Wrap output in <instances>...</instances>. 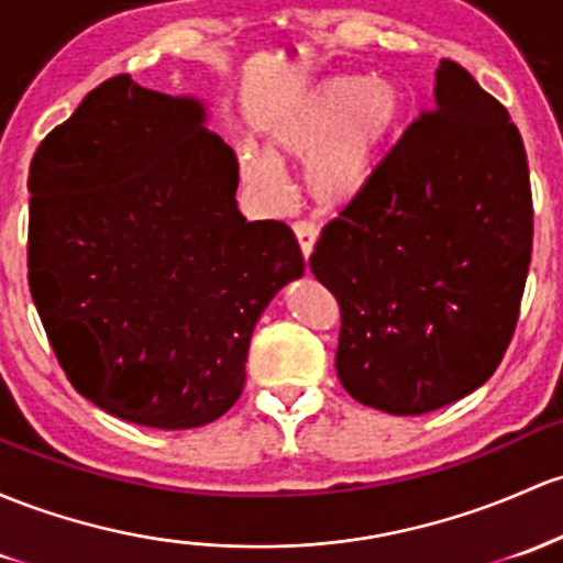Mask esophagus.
Returning <instances> with one entry per match:
<instances>
[{"instance_id":"1","label":"esophagus","mask_w":563,"mask_h":563,"mask_svg":"<svg viewBox=\"0 0 563 563\" xmlns=\"http://www.w3.org/2000/svg\"><path fill=\"white\" fill-rule=\"evenodd\" d=\"M294 234H296V243H299L301 256L310 258L314 251V243H318V227L310 224V221H299L294 224Z\"/></svg>"}]
</instances>
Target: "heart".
<instances>
[{
    "label": "heart",
    "instance_id": "heart-1",
    "mask_svg": "<svg viewBox=\"0 0 563 563\" xmlns=\"http://www.w3.org/2000/svg\"><path fill=\"white\" fill-rule=\"evenodd\" d=\"M409 96L393 77L331 74L288 96L267 120V146H240V176L264 206L286 200L277 163L305 165L307 197L325 213L366 195L404 125Z\"/></svg>",
    "mask_w": 563,
    "mask_h": 563
}]
</instances>
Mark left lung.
<instances>
[{"label":"left lung","instance_id":"obj_1","mask_svg":"<svg viewBox=\"0 0 563 563\" xmlns=\"http://www.w3.org/2000/svg\"><path fill=\"white\" fill-rule=\"evenodd\" d=\"M532 258L527 152L508 109L454 60L432 109L325 224L312 275L336 296V374L357 404L417 417L484 385Z\"/></svg>","mask_w":563,"mask_h":563}]
</instances>
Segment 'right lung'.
Returning <instances> with one entry per match:
<instances>
[{
    "instance_id": "1",
    "label": "right lung",
    "mask_w": 563,
    "mask_h": 563,
    "mask_svg": "<svg viewBox=\"0 0 563 563\" xmlns=\"http://www.w3.org/2000/svg\"><path fill=\"white\" fill-rule=\"evenodd\" d=\"M238 157L195 96L111 77L36 146L29 288L74 390L202 428L243 393L253 325L305 275L294 232L238 211Z\"/></svg>"
}]
</instances>
